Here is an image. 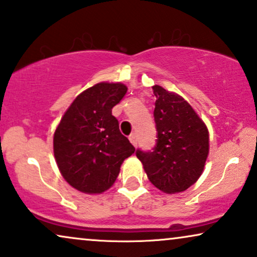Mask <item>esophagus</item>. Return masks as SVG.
Listing matches in <instances>:
<instances>
[{"label": "esophagus", "instance_id": "34e87169", "mask_svg": "<svg viewBox=\"0 0 257 257\" xmlns=\"http://www.w3.org/2000/svg\"><path fill=\"white\" fill-rule=\"evenodd\" d=\"M128 139H130V142H131L132 144L135 145H137V136H136L135 134H132V135H130V137H128Z\"/></svg>", "mask_w": 257, "mask_h": 257}]
</instances>
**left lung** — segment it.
Wrapping results in <instances>:
<instances>
[{
    "label": "left lung",
    "instance_id": "left-lung-1",
    "mask_svg": "<svg viewBox=\"0 0 257 257\" xmlns=\"http://www.w3.org/2000/svg\"><path fill=\"white\" fill-rule=\"evenodd\" d=\"M157 139L153 151H136L155 187L164 193L186 191L198 181L208 156V130L182 96L154 85Z\"/></svg>",
    "mask_w": 257,
    "mask_h": 257
}]
</instances>
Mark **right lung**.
Segmentation results:
<instances>
[{
    "mask_svg": "<svg viewBox=\"0 0 257 257\" xmlns=\"http://www.w3.org/2000/svg\"><path fill=\"white\" fill-rule=\"evenodd\" d=\"M122 83H100L82 91L70 104L53 136L59 172L77 191L97 194L112 187L123 160L135 153L119 130L112 108L125 96Z\"/></svg>",
    "mask_w": 257,
    "mask_h": 257,
    "instance_id": "1",
    "label": "right lung"
}]
</instances>
